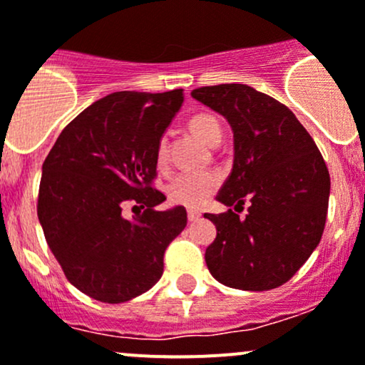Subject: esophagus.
I'll list each match as a JSON object with an SVG mask.
<instances>
[{"label":"esophagus","instance_id":"34e87169","mask_svg":"<svg viewBox=\"0 0 365 365\" xmlns=\"http://www.w3.org/2000/svg\"><path fill=\"white\" fill-rule=\"evenodd\" d=\"M187 217H189V222H195L201 218V213L195 212V210H189V212H187Z\"/></svg>","mask_w":365,"mask_h":365}]
</instances>
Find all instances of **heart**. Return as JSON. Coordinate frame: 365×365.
Segmentation results:
<instances>
[{"label":"heart","instance_id":"heart-1","mask_svg":"<svg viewBox=\"0 0 365 365\" xmlns=\"http://www.w3.org/2000/svg\"><path fill=\"white\" fill-rule=\"evenodd\" d=\"M189 129L197 140L210 147H217L222 140L220 122L212 115H194L189 120ZM155 159L159 166L166 164V140H160L157 145ZM218 185H220V175L217 171H187L180 173L171 180L168 185V195L176 205L199 208L212 197Z\"/></svg>","mask_w":365,"mask_h":365}]
</instances>
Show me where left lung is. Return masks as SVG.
Returning <instances> with one entry per match:
<instances>
[{
    "label": "left lung",
    "instance_id": "1",
    "mask_svg": "<svg viewBox=\"0 0 365 365\" xmlns=\"http://www.w3.org/2000/svg\"><path fill=\"white\" fill-rule=\"evenodd\" d=\"M192 98L232 129V171L217 201L234 210L250 201L245 218L232 210L205 213L217 227L206 266L231 289H276L297 273L322 240L331 194L324 157L285 105L250 86L201 87Z\"/></svg>",
    "mask_w": 365,
    "mask_h": 365
}]
</instances>
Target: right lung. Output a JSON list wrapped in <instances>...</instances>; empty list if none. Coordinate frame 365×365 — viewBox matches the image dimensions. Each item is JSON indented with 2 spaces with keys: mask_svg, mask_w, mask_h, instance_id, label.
<instances>
[{
  "mask_svg": "<svg viewBox=\"0 0 365 365\" xmlns=\"http://www.w3.org/2000/svg\"><path fill=\"white\" fill-rule=\"evenodd\" d=\"M183 89L122 91L87 106L41 166L38 220L68 282L96 301H131L160 279L168 245L187 212H157V145L183 105ZM125 202L143 212L123 217Z\"/></svg>",
  "mask_w": 365,
  "mask_h": 365,
  "instance_id": "obj_1",
  "label": "right lung"
}]
</instances>
